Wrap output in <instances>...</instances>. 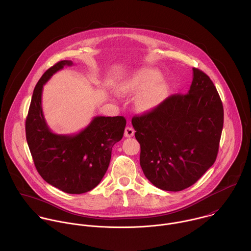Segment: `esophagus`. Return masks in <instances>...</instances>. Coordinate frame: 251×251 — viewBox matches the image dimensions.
Instances as JSON below:
<instances>
[{
	"mask_svg": "<svg viewBox=\"0 0 251 251\" xmlns=\"http://www.w3.org/2000/svg\"><path fill=\"white\" fill-rule=\"evenodd\" d=\"M135 130L131 126H126L125 129V136L126 137H132L134 135Z\"/></svg>",
	"mask_w": 251,
	"mask_h": 251,
	"instance_id": "obj_1",
	"label": "esophagus"
}]
</instances>
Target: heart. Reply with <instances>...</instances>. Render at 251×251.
I'll list each match as a JSON object with an SVG mask.
<instances>
[{"label":"heart","instance_id":"1","mask_svg":"<svg viewBox=\"0 0 251 251\" xmlns=\"http://www.w3.org/2000/svg\"><path fill=\"white\" fill-rule=\"evenodd\" d=\"M161 76V72L156 69L143 68L123 80L120 90L124 94H137L144 89L135 103L141 111H151L157 107L165 98L167 87Z\"/></svg>","mask_w":251,"mask_h":251}]
</instances>
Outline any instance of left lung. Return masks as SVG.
Masks as SVG:
<instances>
[{
  "label": "left lung",
  "instance_id": "1",
  "mask_svg": "<svg viewBox=\"0 0 251 251\" xmlns=\"http://www.w3.org/2000/svg\"><path fill=\"white\" fill-rule=\"evenodd\" d=\"M185 95H173L131 120L140 144V165L154 186L180 191L215 163L223 127V106L210 77L192 69Z\"/></svg>",
  "mask_w": 251,
  "mask_h": 251
}]
</instances>
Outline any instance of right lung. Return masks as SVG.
<instances>
[{
	"label": "right lung",
	"mask_w": 251,
	"mask_h": 251,
	"mask_svg": "<svg viewBox=\"0 0 251 251\" xmlns=\"http://www.w3.org/2000/svg\"><path fill=\"white\" fill-rule=\"evenodd\" d=\"M72 61H61L44 72L33 93L26 119V138L37 172L46 182L70 194L95 188L107 171L112 148L124 135L122 116H98L80 132L56 134L46 124L41 106L43 85Z\"/></svg>",
	"instance_id": "1"
}]
</instances>
